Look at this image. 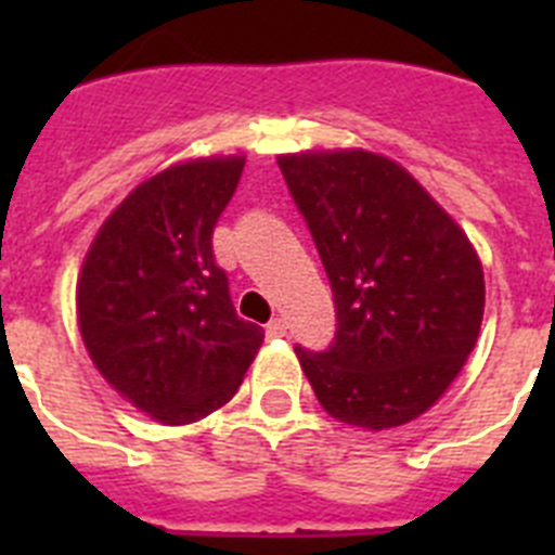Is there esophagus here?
I'll use <instances>...</instances> for the list:
<instances>
[{"mask_svg":"<svg viewBox=\"0 0 555 555\" xmlns=\"http://www.w3.org/2000/svg\"><path fill=\"white\" fill-rule=\"evenodd\" d=\"M267 336L269 338H281V336H286V322L283 320H272L267 325Z\"/></svg>","mask_w":555,"mask_h":555,"instance_id":"obj_1","label":"esophagus"}]
</instances>
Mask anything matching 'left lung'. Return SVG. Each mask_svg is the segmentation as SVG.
I'll list each match as a JSON object with an SVG mask.
<instances>
[{"label":"left lung","mask_w":555,"mask_h":555,"mask_svg":"<svg viewBox=\"0 0 555 555\" xmlns=\"http://www.w3.org/2000/svg\"><path fill=\"white\" fill-rule=\"evenodd\" d=\"M336 302L325 352L294 347L338 423L405 425L444 395L478 341L483 269L467 233L395 160L364 150L278 158Z\"/></svg>","instance_id":"8db88e82"}]
</instances>
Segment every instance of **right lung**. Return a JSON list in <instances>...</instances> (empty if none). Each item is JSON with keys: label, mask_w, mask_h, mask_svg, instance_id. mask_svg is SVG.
<instances>
[{"label": "right lung", "mask_w": 555, "mask_h": 555, "mask_svg": "<svg viewBox=\"0 0 555 555\" xmlns=\"http://www.w3.org/2000/svg\"><path fill=\"white\" fill-rule=\"evenodd\" d=\"M244 158L169 166L127 194L77 281L86 350L113 389L164 425L197 423L242 386L263 327L238 320L214 228Z\"/></svg>", "instance_id": "1"}]
</instances>
